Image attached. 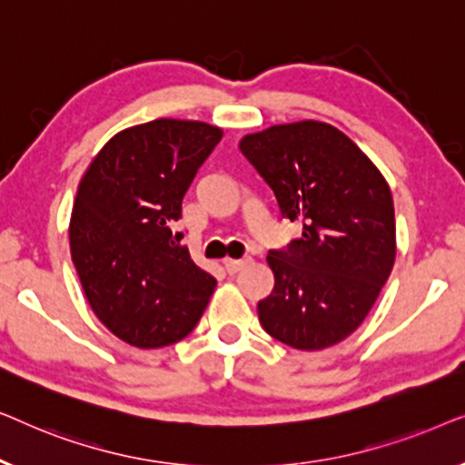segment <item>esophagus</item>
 Segmentation results:
<instances>
[{"label":"esophagus","mask_w":465,"mask_h":465,"mask_svg":"<svg viewBox=\"0 0 465 465\" xmlns=\"http://www.w3.org/2000/svg\"><path fill=\"white\" fill-rule=\"evenodd\" d=\"M247 262H250V258H224V269L228 275H234V272H239Z\"/></svg>","instance_id":"1"}]
</instances>
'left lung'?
Segmentation results:
<instances>
[{
  "label": "left lung",
  "instance_id": "1",
  "mask_svg": "<svg viewBox=\"0 0 465 465\" xmlns=\"http://www.w3.org/2000/svg\"><path fill=\"white\" fill-rule=\"evenodd\" d=\"M302 237L269 252L275 288L258 302L272 339L317 351L345 341L377 302L396 260L390 183L332 124H275L239 142Z\"/></svg>",
  "mask_w": 465,
  "mask_h": 465
}]
</instances>
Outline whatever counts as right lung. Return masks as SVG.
Instances as JSON below:
<instances>
[{"label": "right lung", "instance_id": "1", "mask_svg": "<svg viewBox=\"0 0 465 465\" xmlns=\"http://www.w3.org/2000/svg\"><path fill=\"white\" fill-rule=\"evenodd\" d=\"M220 126L158 118L114 135L88 164L69 220V247L86 301L120 341L156 349L201 320L215 279L171 226Z\"/></svg>", "mask_w": 465, "mask_h": 465}]
</instances>
